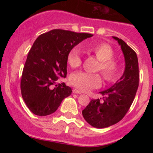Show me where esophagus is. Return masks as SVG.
Wrapping results in <instances>:
<instances>
[{"label":"esophagus","instance_id":"esophagus-1","mask_svg":"<svg viewBox=\"0 0 153 153\" xmlns=\"http://www.w3.org/2000/svg\"><path fill=\"white\" fill-rule=\"evenodd\" d=\"M72 92H73V93H75V94H81V92L77 89H73V90H72Z\"/></svg>","mask_w":153,"mask_h":153}]
</instances>
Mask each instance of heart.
Wrapping results in <instances>:
<instances>
[{
	"mask_svg": "<svg viewBox=\"0 0 153 153\" xmlns=\"http://www.w3.org/2000/svg\"><path fill=\"white\" fill-rule=\"evenodd\" d=\"M86 50L95 55L99 64L97 66V70L101 71L106 81H113L117 76L119 68L118 61L112 58L114 50L109 44L104 42H96L85 47ZM67 63L71 67L77 68L82 63L81 52L78 47L71 49L67 55ZM69 82L72 85L80 90L89 91L94 88H98L101 85L102 78L100 73L78 71L73 72L69 77Z\"/></svg>",
	"mask_w": 153,
	"mask_h": 153,
	"instance_id": "heart-1",
	"label": "heart"
}]
</instances>
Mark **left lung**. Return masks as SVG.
<instances>
[{
	"label": "left lung",
	"mask_w": 153,
	"mask_h": 153,
	"mask_svg": "<svg viewBox=\"0 0 153 153\" xmlns=\"http://www.w3.org/2000/svg\"><path fill=\"white\" fill-rule=\"evenodd\" d=\"M121 45L125 58V70L120 80L109 89L100 93L104 96L92 99L82 111L86 122L96 128L116 124L125 116L132 105L139 84L138 57L123 40L113 37Z\"/></svg>",
	"instance_id": "1"
}]
</instances>
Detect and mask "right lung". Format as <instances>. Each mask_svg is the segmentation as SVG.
I'll return each instance as SVG.
<instances>
[{
    "mask_svg": "<svg viewBox=\"0 0 153 153\" xmlns=\"http://www.w3.org/2000/svg\"><path fill=\"white\" fill-rule=\"evenodd\" d=\"M92 34L55 29L37 38L27 55L21 80L22 98L36 115L53 113L63 99L72 93L64 83L54 84L67 76L69 51Z\"/></svg>",
    "mask_w": 153,
    "mask_h": 153,
    "instance_id": "1",
    "label": "right lung"
}]
</instances>
